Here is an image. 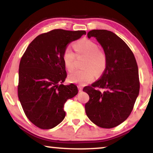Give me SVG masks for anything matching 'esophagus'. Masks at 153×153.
I'll use <instances>...</instances> for the list:
<instances>
[{"instance_id":"esophagus-1","label":"esophagus","mask_w":153,"mask_h":153,"mask_svg":"<svg viewBox=\"0 0 153 153\" xmlns=\"http://www.w3.org/2000/svg\"><path fill=\"white\" fill-rule=\"evenodd\" d=\"M82 89H83L82 86H78V90H79V92H82Z\"/></svg>"}]
</instances>
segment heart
<instances>
[{
  "mask_svg": "<svg viewBox=\"0 0 153 153\" xmlns=\"http://www.w3.org/2000/svg\"><path fill=\"white\" fill-rule=\"evenodd\" d=\"M74 50L77 56H86L83 63L84 69H78L69 75L71 82L80 84L92 81L96 73L102 74L107 66V56L104 51L99 49L98 45L93 41L82 39L77 41L74 45ZM76 54L70 47L65 48L63 53V60L67 71H72L75 68Z\"/></svg>",
  "mask_w": 153,
  "mask_h": 153,
  "instance_id": "obj_1",
  "label": "heart"
}]
</instances>
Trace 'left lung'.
<instances>
[{"instance_id":"left-lung-1","label":"left lung","mask_w":153,"mask_h":153,"mask_svg":"<svg viewBox=\"0 0 153 153\" xmlns=\"http://www.w3.org/2000/svg\"><path fill=\"white\" fill-rule=\"evenodd\" d=\"M94 37L107 56V66L99 79L83 91L89 95L85 105L88 117L102 128H112L128 118L139 94L138 68L132 51L124 41L111 31L93 30Z\"/></svg>"}]
</instances>
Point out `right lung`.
<instances>
[{"label": "right lung", "instance_id": "add662e5", "mask_svg": "<svg viewBox=\"0 0 153 153\" xmlns=\"http://www.w3.org/2000/svg\"><path fill=\"white\" fill-rule=\"evenodd\" d=\"M86 33L61 29L41 33L21 59L18 97L26 117L38 128L48 129L60 123L65 117V103L78 92L75 84H62L67 77L63 53Z\"/></svg>", "mask_w": 153, "mask_h": 153}]
</instances>
